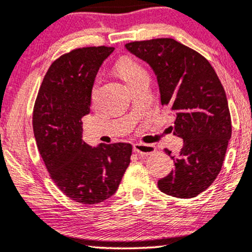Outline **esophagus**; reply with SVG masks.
I'll use <instances>...</instances> for the list:
<instances>
[{
	"label": "esophagus",
	"instance_id": "obj_1",
	"mask_svg": "<svg viewBox=\"0 0 252 252\" xmlns=\"http://www.w3.org/2000/svg\"><path fill=\"white\" fill-rule=\"evenodd\" d=\"M133 151H135V153L142 154V156H150V154L156 152L157 149L156 146L151 145V144L136 143L135 145H133Z\"/></svg>",
	"mask_w": 252,
	"mask_h": 252
}]
</instances>
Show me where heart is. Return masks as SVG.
Returning a JSON list of instances; mask_svg holds the SVG:
<instances>
[{"label": "heart", "instance_id": "obj_1", "mask_svg": "<svg viewBox=\"0 0 252 252\" xmlns=\"http://www.w3.org/2000/svg\"><path fill=\"white\" fill-rule=\"evenodd\" d=\"M116 70L117 72L122 76V78L128 83V85L132 82L133 79H136L137 77L146 73V70L144 69L142 65L138 64L136 61H133L131 58H128V56L121 58L119 61H117ZM95 91H96V83L93 84L92 86V96H94Z\"/></svg>", "mask_w": 252, "mask_h": 252}]
</instances>
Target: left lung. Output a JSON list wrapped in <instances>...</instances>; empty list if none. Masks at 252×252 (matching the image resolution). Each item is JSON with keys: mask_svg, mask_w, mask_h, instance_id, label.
I'll use <instances>...</instances> for the list:
<instances>
[{"mask_svg": "<svg viewBox=\"0 0 252 252\" xmlns=\"http://www.w3.org/2000/svg\"><path fill=\"white\" fill-rule=\"evenodd\" d=\"M126 47L152 66L161 105L175 114L174 133L184 140L177 157H172L175 168L158 181V187L169 196L193 198L217 179L231 137L222 84L203 55L172 38L132 41Z\"/></svg>", "mask_w": 252, "mask_h": 252, "instance_id": "left-lung-1", "label": "left lung"}]
</instances>
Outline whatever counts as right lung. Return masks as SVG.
<instances>
[{"label":"right lung","mask_w":252,"mask_h":252,"mask_svg":"<svg viewBox=\"0 0 252 252\" xmlns=\"http://www.w3.org/2000/svg\"><path fill=\"white\" fill-rule=\"evenodd\" d=\"M113 47H82L63 54L46 72L33 108L36 146L50 179L66 197L92 205L116 192L130 163L131 144L82 139L92 86Z\"/></svg>","instance_id":"1"}]
</instances>
